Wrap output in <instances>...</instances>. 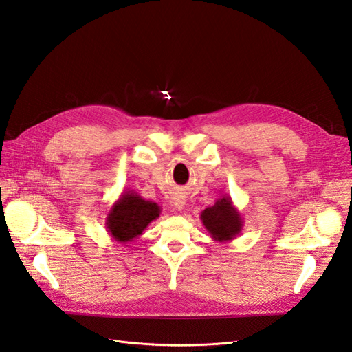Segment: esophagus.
Returning a JSON list of instances; mask_svg holds the SVG:
<instances>
[{
	"mask_svg": "<svg viewBox=\"0 0 352 352\" xmlns=\"http://www.w3.org/2000/svg\"><path fill=\"white\" fill-rule=\"evenodd\" d=\"M173 204H174V206H175L178 211H182L184 208V205H186V199H184L182 195H175L173 197Z\"/></svg>",
	"mask_w": 352,
	"mask_h": 352,
	"instance_id": "esophagus-1",
	"label": "esophagus"
}]
</instances>
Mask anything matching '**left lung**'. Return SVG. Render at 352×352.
<instances>
[{
    "label": "left lung",
    "mask_w": 352,
    "mask_h": 352,
    "mask_svg": "<svg viewBox=\"0 0 352 352\" xmlns=\"http://www.w3.org/2000/svg\"><path fill=\"white\" fill-rule=\"evenodd\" d=\"M201 220L211 238L221 244L235 239L244 228L241 212L228 195L221 196L212 206L205 208L201 214Z\"/></svg>",
    "instance_id": "8db88e82"
}]
</instances>
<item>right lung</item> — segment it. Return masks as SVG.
Segmentation results:
<instances>
[{"label": "right lung", "instance_id": "right-lung-1", "mask_svg": "<svg viewBox=\"0 0 352 352\" xmlns=\"http://www.w3.org/2000/svg\"><path fill=\"white\" fill-rule=\"evenodd\" d=\"M160 212L156 202L146 201L133 190H124L108 211L105 229L116 242L128 244L137 239Z\"/></svg>", "mask_w": 352, "mask_h": 352}]
</instances>
